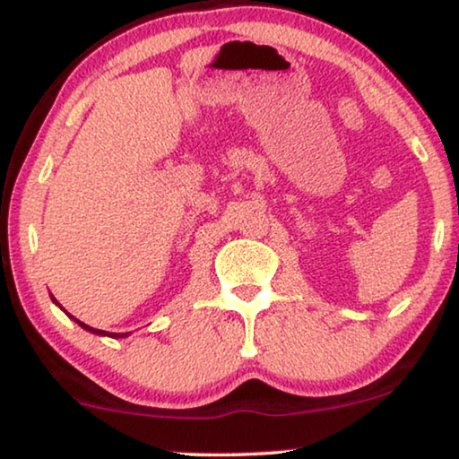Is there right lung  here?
<instances>
[{"label":"right lung","mask_w":459,"mask_h":459,"mask_svg":"<svg viewBox=\"0 0 459 459\" xmlns=\"http://www.w3.org/2000/svg\"><path fill=\"white\" fill-rule=\"evenodd\" d=\"M74 322H77L79 325H81V328H85V330H90V332H93V334H104L106 336V332L104 330H96V328H90V325H85V324H81L79 322V319H74ZM108 336H112V338H118V336H127V332H125V334H108Z\"/></svg>","instance_id":"1"}]
</instances>
